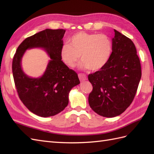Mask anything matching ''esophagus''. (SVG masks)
Returning a JSON list of instances; mask_svg holds the SVG:
<instances>
[{
  "instance_id": "34e87169",
  "label": "esophagus",
  "mask_w": 154,
  "mask_h": 154,
  "mask_svg": "<svg viewBox=\"0 0 154 154\" xmlns=\"http://www.w3.org/2000/svg\"><path fill=\"white\" fill-rule=\"evenodd\" d=\"M78 76H79V78L81 81H84L87 79V77L86 76L85 74L84 73H79L78 74Z\"/></svg>"
}]
</instances>
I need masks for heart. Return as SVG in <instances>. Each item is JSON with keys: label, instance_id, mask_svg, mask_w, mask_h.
<instances>
[{"label": "heart", "instance_id": "heart-1", "mask_svg": "<svg viewBox=\"0 0 154 154\" xmlns=\"http://www.w3.org/2000/svg\"><path fill=\"white\" fill-rule=\"evenodd\" d=\"M112 50V43L108 35L81 32L70 38L69 44L62 46L60 55L62 61L69 67L76 66L81 55V68L98 71L109 62Z\"/></svg>", "mask_w": 154, "mask_h": 154}]
</instances>
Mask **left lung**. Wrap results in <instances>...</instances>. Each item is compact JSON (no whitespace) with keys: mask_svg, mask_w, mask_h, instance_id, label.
Masks as SVG:
<instances>
[{"mask_svg":"<svg viewBox=\"0 0 154 154\" xmlns=\"http://www.w3.org/2000/svg\"><path fill=\"white\" fill-rule=\"evenodd\" d=\"M112 51L107 64L88 75L93 85L89 104L100 116L112 118L124 112L134 99L142 77L135 45L114 30Z\"/></svg>","mask_w":154,"mask_h":154,"instance_id":"8db88e82","label":"left lung"}]
</instances>
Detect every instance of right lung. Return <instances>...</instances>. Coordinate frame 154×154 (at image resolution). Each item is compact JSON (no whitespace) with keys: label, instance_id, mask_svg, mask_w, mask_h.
Here are the masks:
<instances>
[{"label":"right lung","instance_id":"add662e5","mask_svg":"<svg viewBox=\"0 0 154 154\" xmlns=\"http://www.w3.org/2000/svg\"><path fill=\"white\" fill-rule=\"evenodd\" d=\"M63 29H45L26 38L16 50L12 60V74L20 99L32 112L42 117L54 116L67 106L69 93L80 83L78 75L61 61L60 52L63 45ZM44 48L50 55L44 75L39 78L28 77L21 67L25 50Z\"/></svg>","mask_w":154,"mask_h":154}]
</instances>
